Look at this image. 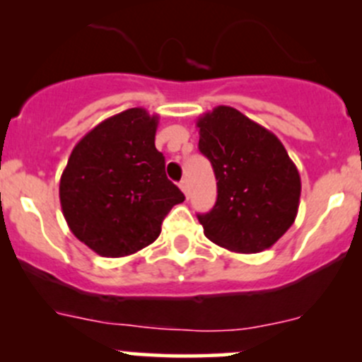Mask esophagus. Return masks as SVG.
I'll list each match as a JSON object with an SVG mask.
<instances>
[{"mask_svg": "<svg viewBox=\"0 0 362 362\" xmlns=\"http://www.w3.org/2000/svg\"><path fill=\"white\" fill-rule=\"evenodd\" d=\"M178 185H180V189H182V192H184V194H185V198H189V182L187 180H182Z\"/></svg>", "mask_w": 362, "mask_h": 362, "instance_id": "esophagus-1", "label": "esophagus"}]
</instances>
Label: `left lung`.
<instances>
[{"instance_id": "obj_1", "label": "left lung", "mask_w": 362, "mask_h": 362, "mask_svg": "<svg viewBox=\"0 0 362 362\" xmlns=\"http://www.w3.org/2000/svg\"><path fill=\"white\" fill-rule=\"evenodd\" d=\"M199 151L217 178V202L198 215L204 236L231 252L275 245L298 215L301 178L282 141L233 107L203 113Z\"/></svg>"}]
</instances>
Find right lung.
<instances>
[{
	"label": "right lung",
	"mask_w": 362,
	"mask_h": 362,
	"mask_svg": "<svg viewBox=\"0 0 362 362\" xmlns=\"http://www.w3.org/2000/svg\"><path fill=\"white\" fill-rule=\"evenodd\" d=\"M159 115L129 108L89 131L69 154L59 199L68 228L103 257H124L158 240L185 196L168 180L156 148Z\"/></svg>",
	"instance_id": "right-lung-1"
}]
</instances>
